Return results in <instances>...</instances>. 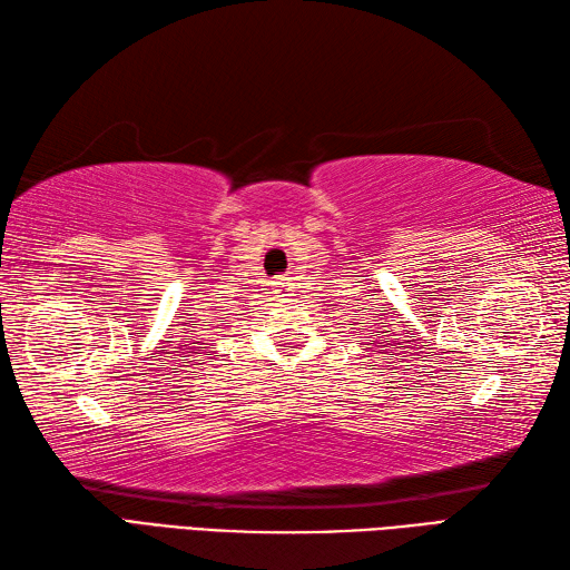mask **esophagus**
Here are the masks:
<instances>
[{
  "instance_id": "esophagus-1",
  "label": "esophagus",
  "mask_w": 570,
  "mask_h": 570,
  "mask_svg": "<svg viewBox=\"0 0 570 570\" xmlns=\"http://www.w3.org/2000/svg\"><path fill=\"white\" fill-rule=\"evenodd\" d=\"M275 293L281 295V297H293V295H295L293 281H289V277H281V281L275 283Z\"/></svg>"
}]
</instances>
